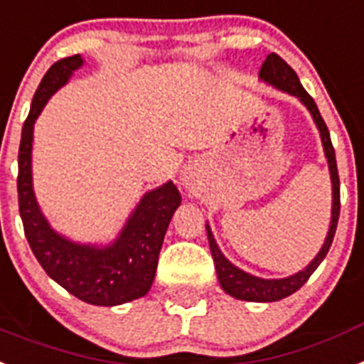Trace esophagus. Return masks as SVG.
Here are the masks:
<instances>
[{
    "label": "esophagus",
    "mask_w": 364,
    "mask_h": 364,
    "mask_svg": "<svg viewBox=\"0 0 364 364\" xmlns=\"http://www.w3.org/2000/svg\"><path fill=\"white\" fill-rule=\"evenodd\" d=\"M188 179H191V177H188V173L185 172V176H183V181H188Z\"/></svg>",
    "instance_id": "obj_1"
}]
</instances>
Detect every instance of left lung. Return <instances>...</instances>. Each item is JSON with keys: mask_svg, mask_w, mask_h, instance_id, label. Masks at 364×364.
<instances>
[{"mask_svg": "<svg viewBox=\"0 0 364 364\" xmlns=\"http://www.w3.org/2000/svg\"><path fill=\"white\" fill-rule=\"evenodd\" d=\"M259 77H261L264 83L279 88V90H283V92H289L291 96H296L305 107H307V109H309L314 124H316V127H318L320 131V136H322L323 154H326V159H328L329 173H331V185H333L331 224H329L328 237H326V240H323V246L318 252V255H316V257H314L313 261L304 268V270L294 274V276L283 277V279H262V277H255L252 276V274H248V272L240 270V268H237L235 264H231V262L224 257V253L220 252V248L216 246L215 237H213L209 225H207L209 248H210V253H213V259H215L216 276H218L222 289H224L229 296L237 298V300L277 301L287 298V296L294 294L300 287H304L305 281L309 279L311 274L318 268V264L323 261V257L328 255L329 248H331L333 237H335V231H337L338 213H341V183H338L337 161H335V149H333L328 125H326L323 118L320 116L318 107H316L313 97L305 92V88L301 87L300 79H298L294 70H292L285 60L281 59L279 55L270 53L267 57V60L262 63Z\"/></svg>", "mask_w": 364, "mask_h": 364, "instance_id": "left-lung-1", "label": "left lung"}]
</instances>
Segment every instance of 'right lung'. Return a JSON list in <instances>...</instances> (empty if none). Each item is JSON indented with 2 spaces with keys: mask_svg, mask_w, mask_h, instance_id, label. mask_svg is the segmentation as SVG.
Returning a JSON list of instances; mask_svg holds the SVG:
<instances>
[{
  "mask_svg": "<svg viewBox=\"0 0 364 364\" xmlns=\"http://www.w3.org/2000/svg\"><path fill=\"white\" fill-rule=\"evenodd\" d=\"M81 66V55L57 60L36 88L18 151V205L27 242L46 274L79 300L111 307L148 294L164 233L181 203V194L172 181L146 192L118 239L103 248L72 242L51 229L33 192V125L51 94Z\"/></svg>",
  "mask_w": 364,
  "mask_h": 364,
  "instance_id": "add662e5",
  "label": "right lung"
}]
</instances>
